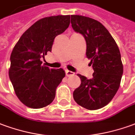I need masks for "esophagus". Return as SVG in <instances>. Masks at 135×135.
Wrapping results in <instances>:
<instances>
[{
	"label": "esophagus",
	"mask_w": 135,
	"mask_h": 135,
	"mask_svg": "<svg viewBox=\"0 0 135 135\" xmlns=\"http://www.w3.org/2000/svg\"><path fill=\"white\" fill-rule=\"evenodd\" d=\"M66 76L67 77H69V76H72V75H74V73L73 71H69L66 69Z\"/></svg>",
	"instance_id": "obj_1"
}]
</instances>
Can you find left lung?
I'll use <instances>...</instances> for the list:
<instances>
[{"label":"left lung","mask_w":135,"mask_h":135,"mask_svg":"<svg viewBox=\"0 0 135 135\" xmlns=\"http://www.w3.org/2000/svg\"><path fill=\"white\" fill-rule=\"evenodd\" d=\"M74 31L84 36L86 55L94 72L91 79L78 74L81 84L73 92L74 101L90 110L100 109L113 99L120 86L123 64L120 50L107 29L96 20L71 15Z\"/></svg>","instance_id":"left-lung-1"}]
</instances>
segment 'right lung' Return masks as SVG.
<instances>
[{
    "label": "right lung",
    "mask_w": 135,
    "mask_h": 135,
    "mask_svg": "<svg viewBox=\"0 0 135 135\" xmlns=\"http://www.w3.org/2000/svg\"><path fill=\"white\" fill-rule=\"evenodd\" d=\"M70 15L45 17L22 35L10 57L9 79L22 103L33 109L47 106L54 100L58 85L65 77L63 69L42 65L41 58L51 52L55 38L66 30Z\"/></svg>",
    "instance_id": "1"
}]
</instances>
